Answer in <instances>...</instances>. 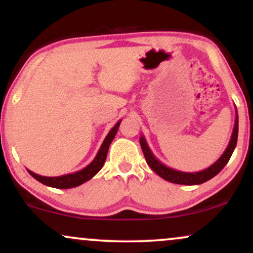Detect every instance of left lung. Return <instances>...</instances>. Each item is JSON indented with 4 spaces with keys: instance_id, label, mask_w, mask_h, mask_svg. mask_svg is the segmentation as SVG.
Listing matches in <instances>:
<instances>
[{
    "instance_id": "1",
    "label": "left lung",
    "mask_w": 253,
    "mask_h": 253,
    "mask_svg": "<svg viewBox=\"0 0 253 253\" xmlns=\"http://www.w3.org/2000/svg\"><path fill=\"white\" fill-rule=\"evenodd\" d=\"M235 108H236V107H235ZM237 136H238V115H237V109H236V119H235L234 130H233V133H231L230 141L229 144H228L227 148L224 150L222 155H221V157L217 159L212 166H210L209 168L204 169L202 171H197V172H184V171L175 170V169L167 167V166L162 164L161 161H159L158 159L154 157V154L152 153L151 148L148 147L147 141L145 139L143 134H141L139 141H140L141 150H143V153L145 155V159H146L147 165L150 166L152 170L157 172L160 177H162L168 182L175 183V184L198 185V184H202L204 182H207L211 178H213L214 176L217 175L221 170H222L224 166H226L228 164V161H229L235 147H236Z\"/></svg>"
}]
</instances>
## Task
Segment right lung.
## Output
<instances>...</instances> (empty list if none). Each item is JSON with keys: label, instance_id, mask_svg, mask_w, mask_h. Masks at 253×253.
Instances as JSON below:
<instances>
[{"label": "right lung", "instance_id": "obj_1", "mask_svg": "<svg viewBox=\"0 0 253 253\" xmlns=\"http://www.w3.org/2000/svg\"><path fill=\"white\" fill-rule=\"evenodd\" d=\"M121 124V121H119L115 126L112 127V130L109 131L108 134H107L105 140L100 147V150L96 153L94 160H93L88 166H86L85 168H83L82 170H78L76 172H71V174L62 175V176H55V177H47V176H41L38 175L36 172L31 171L27 169L29 174L39 181L42 184L47 186H51V188L56 189H71L76 188V186L83 184V183L87 182L88 179H91L93 176L98 174L100 169L103 167L105 165L107 153H108V148L112 144L114 138H115V134L117 133V130H119V126Z\"/></svg>", "mask_w": 253, "mask_h": 253}]
</instances>
